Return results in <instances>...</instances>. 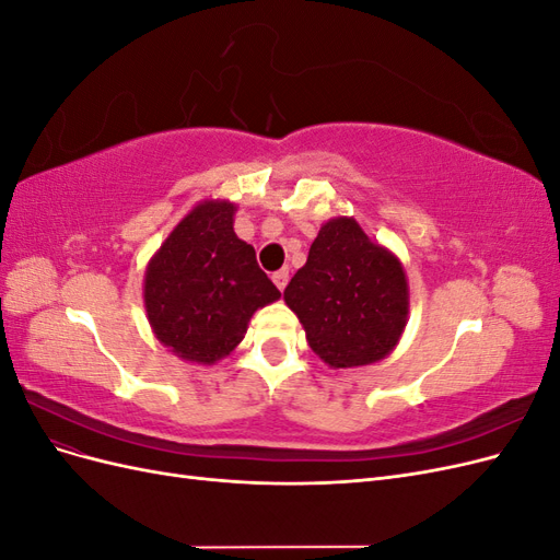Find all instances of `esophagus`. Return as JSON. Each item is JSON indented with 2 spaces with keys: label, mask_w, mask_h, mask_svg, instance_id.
Instances as JSON below:
<instances>
[{
  "label": "esophagus",
  "mask_w": 560,
  "mask_h": 560,
  "mask_svg": "<svg viewBox=\"0 0 560 560\" xmlns=\"http://www.w3.org/2000/svg\"><path fill=\"white\" fill-rule=\"evenodd\" d=\"M273 282H276L278 290L282 292L284 287H287V282H290V270H287V268H280V270H276V273H273Z\"/></svg>",
  "instance_id": "esophagus-1"
}]
</instances>
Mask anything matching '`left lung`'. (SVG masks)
I'll return each instance as SVG.
<instances>
[{"label": "left lung", "mask_w": 560, "mask_h": 560, "mask_svg": "<svg viewBox=\"0 0 560 560\" xmlns=\"http://www.w3.org/2000/svg\"><path fill=\"white\" fill-rule=\"evenodd\" d=\"M284 303L322 362L366 366L399 343L409 319V280L397 254L371 241L358 219L334 217L319 226Z\"/></svg>", "instance_id": "8db88e82"}]
</instances>
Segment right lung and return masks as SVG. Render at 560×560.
<instances>
[{"mask_svg":"<svg viewBox=\"0 0 560 560\" xmlns=\"http://www.w3.org/2000/svg\"><path fill=\"white\" fill-rule=\"evenodd\" d=\"M238 206L200 200L149 259L144 308L151 331L177 358L210 366L238 346L252 315L280 299L254 247L233 231Z\"/></svg>","mask_w":560,"mask_h":560,"instance_id":"add662e5","label":"right lung"}]
</instances>
